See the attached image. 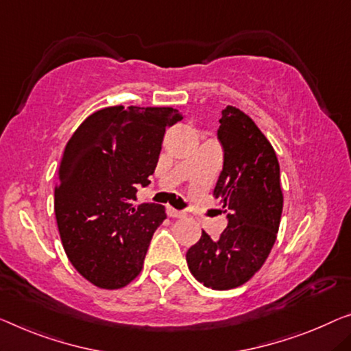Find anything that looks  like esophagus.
Returning a JSON list of instances; mask_svg holds the SVG:
<instances>
[{
    "mask_svg": "<svg viewBox=\"0 0 351 351\" xmlns=\"http://www.w3.org/2000/svg\"><path fill=\"white\" fill-rule=\"evenodd\" d=\"M167 214H169L170 217H184L186 211H181V209H175V208L169 206L167 208Z\"/></svg>",
    "mask_w": 351,
    "mask_h": 351,
    "instance_id": "obj_1",
    "label": "esophagus"
}]
</instances>
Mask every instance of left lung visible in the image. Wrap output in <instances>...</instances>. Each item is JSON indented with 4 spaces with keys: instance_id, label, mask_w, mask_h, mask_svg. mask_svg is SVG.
Listing matches in <instances>:
<instances>
[{
    "instance_id": "1",
    "label": "left lung",
    "mask_w": 351,
    "mask_h": 351,
    "mask_svg": "<svg viewBox=\"0 0 351 351\" xmlns=\"http://www.w3.org/2000/svg\"><path fill=\"white\" fill-rule=\"evenodd\" d=\"M219 123L223 167L214 197L227 208L228 226L216 241L202 232L186 260L192 276L208 289L230 290L245 284L268 258L284 195L274 148L252 119L227 106Z\"/></svg>"
}]
</instances>
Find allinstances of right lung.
Here are the masks:
<instances>
[{
  "label": "right lung",
  "instance_id": "add662e5",
  "mask_svg": "<svg viewBox=\"0 0 351 351\" xmlns=\"http://www.w3.org/2000/svg\"><path fill=\"white\" fill-rule=\"evenodd\" d=\"M180 119L171 107H107L67 142L55 186L56 223L67 258L96 287L121 289L142 271L167 214L158 203L135 206V192L151 182L165 129Z\"/></svg>",
  "mask_w": 351,
  "mask_h": 351
}]
</instances>
